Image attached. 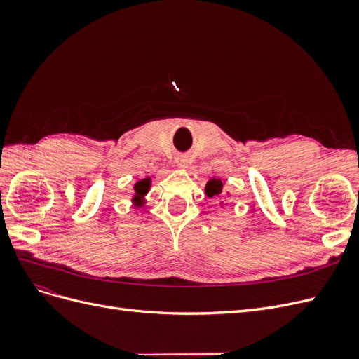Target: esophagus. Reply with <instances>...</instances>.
Here are the masks:
<instances>
[{
    "instance_id": "esophagus-1",
    "label": "esophagus",
    "mask_w": 359,
    "mask_h": 359,
    "mask_svg": "<svg viewBox=\"0 0 359 359\" xmlns=\"http://www.w3.org/2000/svg\"><path fill=\"white\" fill-rule=\"evenodd\" d=\"M189 157H186V156H178L177 157V165L180 166V168H187L189 166Z\"/></svg>"
}]
</instances>
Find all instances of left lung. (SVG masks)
<instances>
[{"label":"left lung","instance_id":"obj_1","mask_svg":"<svg viewBox=\"0 0 359 359\" xmlns=\"http://www.w3.org/2000/svg\"><path fill=\"white\" fill-rule=\"evenodd\" d=\"M222 190H223V182H222V180H217V178L210 180L208 184H206V187H205L206 196H210V198L220 196Z\"/></svg>","mask_w":359,"mask_h":359}]
</instances>
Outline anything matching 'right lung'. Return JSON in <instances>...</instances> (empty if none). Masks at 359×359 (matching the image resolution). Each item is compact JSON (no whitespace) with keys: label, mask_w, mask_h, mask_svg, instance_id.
Here are the masks:
<instances>
[{"label":"right lung","mask_w":359,"mask_h":359,"mask_svg":"<svg viewBox=\"0 0 359 359\" xmlns=\"http://www.w3.org/2000/svg\"><path fill=\"white\" fill-rule=\"evenodd\" d=\"M149 186H151V181H149V178H145V180H142V181H139V182H136V184H135V191H136V194H135L133 201L139 202V206H140V198H142L144 194H147V193H148Z\"/></svg>","instance_id":"right-lung-1"}]
</instances>
